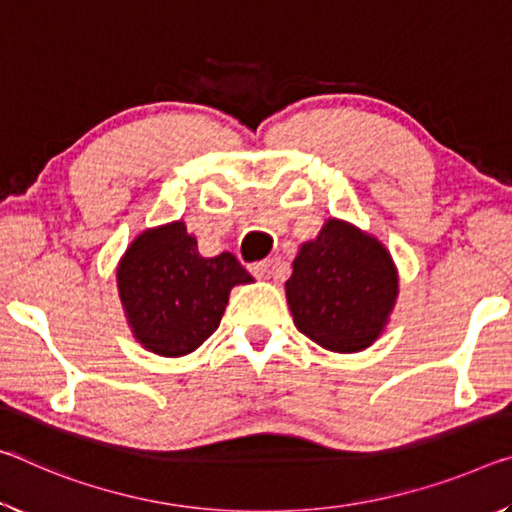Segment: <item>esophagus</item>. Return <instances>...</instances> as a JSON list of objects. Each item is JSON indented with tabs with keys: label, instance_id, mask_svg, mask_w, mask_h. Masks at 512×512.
<instances>
[{
	"label": "esophagus",
	"instance_id": "34e87169",
	"mask_svg": "<svg viewBox=\"0 0 512 512\" xmlns=\"http://www.w3.org/2000/svg\"><path fill=\"white\" fill-rule=\"evenodd\" d=\"M273 271H275L273 259H264V262H257V264L250 266V273H253L255 278H259V280H269Z\"/></svg>",
	"mask_w": 512,
	"mask_h": 512
}]
</instances>
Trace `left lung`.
<instances>
[{
	"instance_id": "8db88e82",
	"label": "left lung",
	"mask_w": 512,
	"mask_h": 512,
	"mask_svg": "<svg viewBox=\"0 0 512 512\" xmlns=\"http://www.w3.org/2000/svg\"><path fill=\"white\" fill-rule=\"evenodd\" d=\"M285 294L296 328L332 353H360L383 335L399 298V269L383 241L328 218L291 262Z\"/></svg>"
}]
</instances>
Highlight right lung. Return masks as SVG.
<instances>
[{"label": "right lung", "instance_id": "obj_1", "mask_svg": "<svg viewBox=\"0 0 512 512\" xmlns=\"http://www.w3.org/2000/svg\"><path fill=\"white\" fill-rule=\"evenodd\" d=\"M253 282L232 253L202 257L184 221L148 227L116 266L132 337L161 358L189 355L214 335L230 291Z\"/></svg>", "mask_w": 512, "mask_h": 512}]
</instances>
